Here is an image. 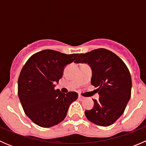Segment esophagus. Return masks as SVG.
Segmentation results:
<instances>
[{
  "label": "esophagus",
  "instance_id": "obj_1",
  "mask_svg": "<svg viewBox=\"0 0 146 146\" xmlns=\"http://www.w3.org/2000/svg\"><path fill=\"white\" fill-rule=\"evenodd\" d=\"M78 99H79V100L82 101V100H85V98H84V97H82V95H78Z\"/></svg>",
  "mask_w": 146,
  "mask_h": 146
}]
</instances>
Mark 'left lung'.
<instances>
[{"label": "left lung", "mask_w": 146, "mask_h": 146, "mask_svg": "<svg viewBox=\"0 0 146 146\" xmlns=\"http://www.w3.org/2000/svg\"><path fill=\"white\" fill-rule=\"evenodd\" d=\"M88 64L92 69L91 84L97 88L99 100L86 110L90 121L101 126L114 123L123 114L131 93V77L127 66L110 50L98 48L80 54L74 61Z\"/></svg>", "instance_id": "obj_1"}]
</instances>
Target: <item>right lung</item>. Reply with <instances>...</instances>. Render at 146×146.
I'll return each instance as SVG.
<instances>
[{"mask_svg": "<svg viewBox=\"0 0 146 146\" xmlns=\"http://www.w3.org/2000/svg\"><path fill=\"white\" fill-rule=\"evenodd\" d=\"M78 56L46 49L32 55L23 66L17 81L19 99L26 115L38 126L48 128L59 123L78 99L77 92L65 94L54 89L64 68Z\"/></svg>", "mask_w": 146, "mask_h": 146, "instance_id": "add662e5", "label": "right lung"}]
</instances>
